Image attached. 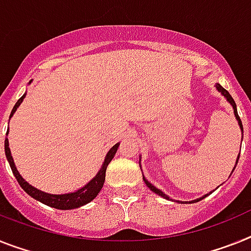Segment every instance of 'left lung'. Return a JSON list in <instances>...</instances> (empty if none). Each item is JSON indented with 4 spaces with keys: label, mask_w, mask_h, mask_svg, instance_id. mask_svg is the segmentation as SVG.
<instances>
[{
    "label": "left lung",
    "mask_w": 251,
    "mask_h": 251,
    "mask_svg": "<svg viewBox=\"0 0 251 251\" xmlns=\"http://www.w3.org/2000/svg\"><path fill=\"white\" fill-rule=\"evenodd\" d=\"M216 88H217V90H218V92H220L221 94H222L223 97H225V98H226V100L227 102L229 103V104H231V106H232V108H233V113H235V117H236V120H237V124H239V126H240V129H241V134H243L244 132V130H243V124H241V120H240V117H239V115H237V108H236V103H235V100H233V98L231 96H229V93L228 92H227L226 89H225V88H223L222 85H221V84H218L217 83L216 84ZM243 139V138H241ZM239 157H240V154H239ZM239 157H237V159H236V165H237V162H239ZM140 161H142V157L139 158V166H140V167H142V165H140ZM235 167H236V166H235ZM235 167H233V170H235ZM233 170H232V172H233ZM143 180H144V182H145V185H147V186L149 187V189H151V191H153V193H155L157 194V195H159V197H162V198H165V199H167V201H174V199H171V198L168 197V195H166L165 193H163V191L162 190H159V189H157V187L154 186V185L153 184H151V182H149L148 180H147V178H145V176L144 175H143ZM214 191V190H213ZM209 194H212V191H210ZM209 194H205V195H203V197H201V198H198V199H195V201H189V204L190 203H197V201H201V199H204V198H207L208 195H209ZM177 201V203H182V204H187V201Z\"/></svg>",
    "instance_id": "8db88e82"
}]
</instances>
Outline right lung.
Returning <instances> with one entry per match:
<instances>
[{
    "label": "right lung",
    "instance_id": "add662e5",
    "mask_svg": "<svg viewBox=\"0 0 251 251\" xmlns=\"http://www.w3.org/2000/svg\"><path fill=\"white\" fill-rule=\"evenodd\" d=\"M31 83V80L29 81V84ZM25 96L26 93H24L22 96V98L16 102V104L14 106L11 111V115H10V119H11L14 113L16 112V109L19 108V106L22 104L23 100H24ZM7 134H8V130H7ZM6 134V135H7ZM120 143L115 144L112 148L109 149L108 153L106 154L104 157V161L102 163V167L100 168V171L97 172V175L94 176L92 180L88 182V184L84 185L83 187H80L77 190H75L74 193H66V194H50V193H46V191H42L37 187L31 186L29 182L23 178V176L19 174L18 168L15 166V162H14V158L11 155V151H10V147H8V139H5V154L6 158H7L8 163H10V167L12 170V174L14 176L16 177L18 180L19 185L23 187V190L25 193L30 195L31 198H34L35 201H41V203L46 204L48 207H52V208H56V209H61V210H69V209H75V208H79V207H83L85 204L90 203V201H93L94 198L100 194V189L103 187V184H104V178H106V170H107V166L111 161H112V158L115 157L116 151H117V148H119Z\"/></svg>",
    "mask_w": 251,
    "mask_h": 251
}]
</instances>
